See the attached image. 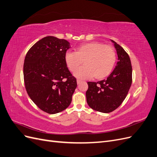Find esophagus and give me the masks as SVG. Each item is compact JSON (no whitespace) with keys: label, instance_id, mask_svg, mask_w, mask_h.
Masks as SVG:
<instances>
[{"label":"esophagus","instance_id":"34e87169","mask_svg":"<svg viewBox=\"0 0 157 157\" xmlns=\"http://www.w3.org/2000/svg\"><path fill=\"white\" fill-rule=\"evenodd\" d=\"M77 84H79L80 82H82V80H79V79H77Z\"/></svg>","mask_w":157,"mask_h":157}]
</instances>
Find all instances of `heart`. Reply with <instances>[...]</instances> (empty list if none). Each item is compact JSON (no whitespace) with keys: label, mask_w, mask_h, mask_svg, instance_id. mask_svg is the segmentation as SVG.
I'll list each match as a JSON object with an SVG mask.
<instances>
[{"label":"heart","mask_w":157,"mask_h":157,"mask_svg":"<svg viewBox=\"0 0 157 157\" xmlns=\"http://www.w3.org/2000/svg\"><path fill=\"white\" fill-rule=\"evenodd\" d=\"M117 59L116 52L112 46L101 42H92L80 46L75 52H67L65 63L74 75L80 79L105 78L111 73Z\"/></svg>","instance_id":"b5f03b06"}]
</instances>
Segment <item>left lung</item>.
<instances>
[{"label": "left lung", "instance_id": "1", "mask_svg": "<svg viewBox=\"0 0 157 157\" xmlns=\"http://www.w3.org/2000/svg\"><path fill=\"white\" fill-rule=\"evenodd\" d=\"M117 50L118 61L107 78L97 82H88L86 92L88 105L95 111L108 113L115 111L124 100L132 82L130 57L116 42L111 40Z\"/></svg>", "mask_w": 157, "mask_h": 157}]
</instances>
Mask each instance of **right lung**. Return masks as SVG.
<instances>
[{
  "label": "right lung",
  "mask_w": 157,
  "mask_h": 157,
  "mask_svg": "<svg viewBox=\"0 0 157 157\" xmlns=\"http://www.w3.org/2000/svg\"><path fill=\"white\" fill-rule=\"evenodd\" d=\"M70 48L67 40L48 36L36 42L25 56L26 91L35 105L47 113L56 114L67 108L77 86L65 60Z\"/></svg>",
  "instance_id": "right-lung-1"
}]
</instances>
